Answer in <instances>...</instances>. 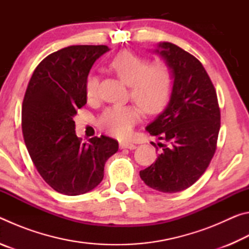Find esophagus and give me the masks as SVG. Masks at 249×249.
Segmentation results:
<instances>
[{
  "label": "esophagus",
  "instance_id": "1",
  "mask_svg": "<svg viewBox=\"0 0 249 249\" xmlns=\"http://www.w3.org/2000/svg\"><path fill=\"white\" fill-rule=\"evenodd\" d=\"M120 147L121 149H135L136 148V145L134 144L132 142H128V141H123L120 142Z\"/></svg>",
  "mask_w": 249,
  "mask_h": 249
}]
</instances>
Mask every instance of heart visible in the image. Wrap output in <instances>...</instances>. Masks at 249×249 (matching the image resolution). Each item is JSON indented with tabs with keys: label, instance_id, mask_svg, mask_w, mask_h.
<instances>
[{
	"label": "heart",
	"instance_id": "heart-1",
	"mask_svg": "<svg viewBox=\"0 0 249 249\" xmlns=\"http://www.w3.org/2000/svg\"><path fill=\"white\" fill-rule=\"evenodd\" d=\"M109 67L129 87L130 98L148 114L159 113L169 102L175 84V75L169 66H150L148 59L130 52H121L112 59ZM98 87V77L88 75L84 84L88 100L96 98ZM141 117V109L135 105H114L104 109L98 124L107 133L125 137Z\"/></svg>",
	"mask_w": 249,
	"mask_h": 249
}]
</instances>
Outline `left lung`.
<instances>
[{"instance_id": "obj_1", "label": "left lung", "mask_w": 249, "mask_h": 249, "mask_svg": "<svg viewBox=\"0 0 249 249\" xmlns=\"http://www.w3.org/2000/svg\"><path fill=\"white\" fill-rule=\"evenodd\" d=\"M154 53L175 75L174 90L165 109L147 125L161 150L153 165L140 172L149 188L163 193L183 191L204 174L216 149L221 126L213 83L197 59L168 41Z\"/></svg>"}]
</instances>
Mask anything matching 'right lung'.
<instances>
[{
  "label": "right lung",
  "instance_id": "right-lung-1",
  "mask_svg": "<svg viewBox=\"0 0 249 249\" xmlns=\"http://www.w3.org/2000/svg\"><path fill=\"white\" fill-rule=\"evenodd\" d=\"M107 46L77 45L46 57L29 80L22 107V129L29 156L46 182L66 196L93 190L107 160L119 150L111 137L81 142L73 117L87 103L84 84Z\"/></svg>",
  "mask_w": 249,
  "mask_h": 249
}]
</instances>
